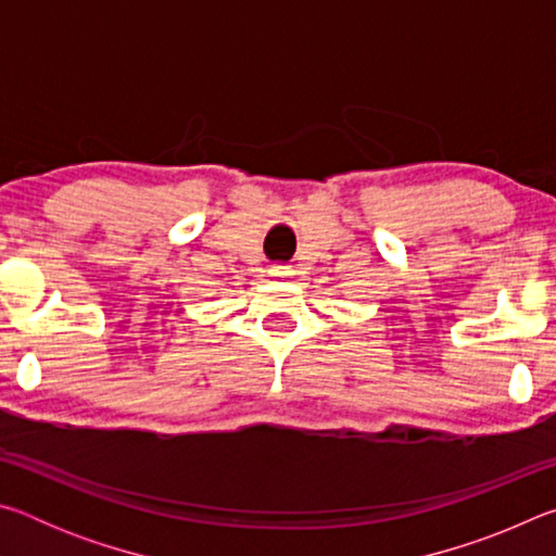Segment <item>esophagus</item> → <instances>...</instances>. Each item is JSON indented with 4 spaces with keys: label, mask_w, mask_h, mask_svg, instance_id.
<instances>
[{
    "label": "esophagus",
    "mask_w": 556,
    "mask_h": 556,
    "mask_svg": "<svg viewBox=\"0 0 556 556\" xmlns=\"http://www.w3.org/2000/svg\"><path fill=\"white\" fill-rule=\"evenodd\" d=\"M271 275H275V277H289L291 269L289 267H281V265H275V267H271Z\"/></svg>",
    "instance_id": "esophagus-1"
}]
</instances>
